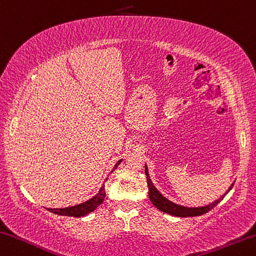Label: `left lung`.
I'll return each mask as SVG.
<instances>
[{
    "label": "left lung",
    "instance_id": "8db88e82",
    "mask_svg": "<svg viewBox=\"0 0 256 256\" xmlns=\"http://www.w3.org/2000/svg\"><path fill=\"white\" fill-rule=\"evenodd\" d=\"M145 174H146V180H148V198H150L151 202L156 208H158L159 210L164 212V213H167L169 215L178 216V218L199 216V215L207 213V212H210L212 208H214L216 205H218V204L221 202L224 196H226L228 192H229L234 186V183H232L231 184V186L228 188L226 194L221 196V198L215 200V202L210 204V205H206L202 207H186V206H180V205H178V204L170 202V200H168L166 196H164L158 190H156V188L153 186L152 180L150 178V175H148L146 164H145Z\"/></svg>",
    "mask_w": 256,
    "mask_h": 256
}]
</instances>
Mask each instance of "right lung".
I'll list each match as a JSON object with an SVG mask.
<instances>
[{
	"instance_id": "obj_1",
	"label": "right lung",
	"mask_w": 256,
	"mask_h": 256,
	"mask_svg": "<svg viewBox=\"0 0 256 256\" xmlns=\"http://www.w3.org/2000/svg\"><path fill=\"white\" fill-rule=\"evenodd\" d=\"M122 160H119L116 164V166L113 167L112 172H114V169L119 166L120 162ZM105 180H108L106 178ZM105 186L103 184V186L100 188V190L98 191V194L96 196H94L92 199L87 200V202L80 204V205H76V206H70V207H65V208H46L49 212L57 215H64V216H74V218H81V216H84L89 213H92L96 210V208L100 205L102 202H104L105 198Z\"/></svg>"
}]
</instances>
